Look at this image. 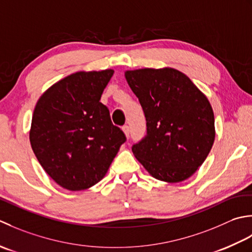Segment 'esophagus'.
Masks as SVG:
<instances>
[{"label":"esophagus","instance_id":"1","mask_svg":"<svg viewBox=\"0 0 252 252\" xmlns=\"http://www.w3.org/2000/svg\"><path fill=\"white\" fill-rule=\"evenodd\" d=\"M123 131L125 132V135H126V137L127 138H129V135H130V128H129V126H127V125H124L123 126Z\"/></svg>","mask_w":252,"mask_h":252}]
</instances>
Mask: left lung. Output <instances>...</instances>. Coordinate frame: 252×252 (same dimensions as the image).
Listing matches in <instances>:
<instances>
[{"mask_svg": "<svg viewBox=\"0 0 252 252\" xmlns=\"http://www.w3.org/2000/svg\"><path fill=\"white\" fill-rule=\"evenodd\" d=\"M147 121V135L131 150L153 177L183 182L207 158L214 142V114L205 95L174 68L126 71Z\"/></svg>", "mask_w": 252, "mask_h": 252, "instance_id": "8db88e82", "label": "left lung"}]
</instances>
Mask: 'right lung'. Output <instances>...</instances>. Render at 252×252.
Listing matches in <instances>:
<instances>
[{"mask_svg": "<svg viewBox=\"0 0 252 252\" xmlns=\"http://www.w3.org/2000/svg\"><path fill=\"white\" fill-rule=\"evenodd\" d=\"M114 70L78 71L41 95L34 107L30 143L48 175L68 190L99 183L126 136L100 102Z\"/></svg>", "mask_w": 252, "mask_h": 252, "instance_id": "add662e5", "label": "right lung"}]
</instances>
